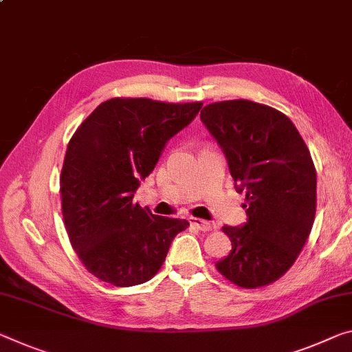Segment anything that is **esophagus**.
<instances>
[{
    "label": "esophagus",
    "mask_w": 352,
    "mask_h": 352,
    "mask_svg": "<svg viewBox=\"0 0 352 352\" xmlns=\"http://www.w3.org/2000/svg\"><path fill=\"white\" fill-rule=\"evenodd\" d=\"M191 224L197 228V230L200 232H210L211 228H213V226L210 224L208 221H204V219H199V217H191Z\"/></svg>",
    "instance_id": "obj_1"
}]
</instances>
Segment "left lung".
<instances>
[{"label": "left lung", "instance_id": "obj_1", "mask_svg": "<svg viewBox=\"0 0 352 352\" xmlns=\"http://www.w3.org/2000/svg\"><path fill=\"white\" fill-rule=\"evenodd\" d=\"M200 120L224 152L248 221L224 226L232 250L217 271L243 288L265 287L292 267L316 211V170L296 126L271 106L249 100L206 104Z\"/></svg>", "mask_w": 352, "mask_h": 352}]
</instances>
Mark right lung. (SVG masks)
Returning <instances> with one entry per match:
<instances>
[{"label":"right lung","instance_id":"obj_1","mask_svg":"<svg viewBox=\"0 0 352 352\" xmlns=\"http://www.w3.org/2000/svg\"><path fill=\"white\" fill-rule=\"evenodd\" d=\"M202 103L111 98L78 126L67 146L60 196L70 243L91 274L116 287L152 278L186 219L133 204L166 142L191 124Z\"/></svg>","mask_w":352,"mask_h":352}]
</instances>
